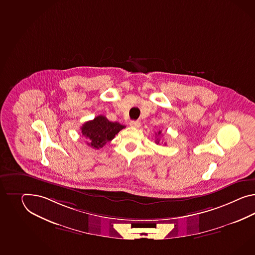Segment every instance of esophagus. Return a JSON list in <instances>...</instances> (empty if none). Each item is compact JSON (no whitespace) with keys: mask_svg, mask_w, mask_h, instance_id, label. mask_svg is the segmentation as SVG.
<instances>
[{"mask_svg":"<svg viewBox=\"0 0 255 255\" xmlns=\"http://www.w3.org/2000/svg\"><path fill=\"white\" fill-rule=\"evenodd\" d=\"M130 125L131 127H135V128H139L141 126V123L139 121H131L130 123Z\"/></svg>","mask_w":255,"mask_h":255,"instance_id":"obj_1","label":"esophagus"}]
</instances>
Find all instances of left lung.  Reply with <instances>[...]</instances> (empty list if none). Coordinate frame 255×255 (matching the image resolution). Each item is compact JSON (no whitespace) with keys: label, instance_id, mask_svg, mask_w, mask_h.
Wrapping results in <instances>:
<instances>
[{"label":"left lung","instance_id":"1","mask_svg":"<svg viewBox=\"0 0 255 255\" xmlns=\"http://www.w3.org/2000/svg\"><path fill=\"white\" fill-rule=\"evenodd\" d=\"M160 133H161V131L159 130V131H158V133H157L156 135H160ZM155 143H159V138H156V140H155Z\"/></svg>","mask_w":255,"mask_h":255}]
</instances>
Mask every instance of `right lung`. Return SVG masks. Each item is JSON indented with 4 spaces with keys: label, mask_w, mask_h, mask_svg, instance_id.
Listing matches in <instances>:
<instances>
[{
    "label": "right lung",
    "mask_w": 255,
    "mask_h": 255,
    "mask_svg": "<svg viewBox=\"0 0 255 255\" xmlns=\"http://www.w3.org/2000/svg\"><path fill=\"white\" fill-rule=\"evenodd\" d=\"M125 128L117 122L112 123L103 115L97 116L92 121L85 123L81 127L82 134L87 139V145L94 149L102 148L111 142L119 131Z\"/></svg>",
    "instance_id": "add662e5"
}]
</instances>
